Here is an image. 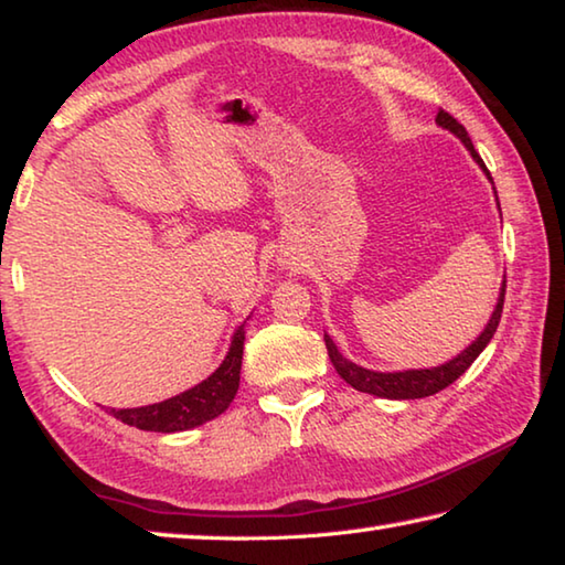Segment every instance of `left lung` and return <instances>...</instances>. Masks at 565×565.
I'll list each match as a JSON object with an SVG mask.
<instances>
[{
	"mask_svg": "<svg viewBox=\"0 0 565 565\" xmlns=\"http://www.w3.org/2000/svg\"><path fill=\"white\" fill-rule=\"evenodd\" d=\"M436 124L438 127H444L448 131H454L458 139L463 141L466 149L471 151V157L478 161V167H483L486 174H489V169H486L483 159L478 157V151L471 145V137H468V131L463 129V124H458L451 114L448 111H438L436 114ZM491 179V174H489ZM493 184V181H491ZM503 296H505V281L501 284V296H499V303H495V309L491 313V321L489 327L481 331V337H478L471 347L466 351L458 353L456 359H451L444 366H434V369H411V371H394V374H381V371H369L363 366H356V363L343 359L337 343L331 341V337L323 333V341H327V349H329V359L333 363V369H337V374L347 381L349 386H353L356 391H363V394H371V396H381V398H424V396H434L438 391H444L446 386H451L454 381L463 374V371L471 366L476 361L478 353H481L486 347H489V341L493 339L495 329H499V321H501V313H503Z\"/></svg>",
	"mask_w": 565,
	"mask_h": 565,
	"instance_id": "left-lung-1",
	"label": "left lung"
}]
</instances>
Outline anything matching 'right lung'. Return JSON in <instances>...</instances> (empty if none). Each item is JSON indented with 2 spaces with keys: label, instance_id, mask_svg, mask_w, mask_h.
Masks as SVG:
<instances>
[{
  "label": "right lung",
  "instance_id": "obj_1",
  "mask_svg": "<svg viewBox=\"0 0 565 565\" xmlns=\"http://www.w3.org/2000/svg\"><path fill=\"white\" fill-rule=\"evenodd\" d=\"M242 356H244V327H238L232 347H228L226 359L222 361L212 376L204 379L202 384L184 391L174 398L161 401V404L139 406V408H111L109 414L119 418L121 424L137 426L141 431H159L174 434L186 431V428L202 426L206 420L224 414L238 391V374H242Z\"/></svg>",
  "mask_w": 565,
  "mask_h": 565
}]
</instances>
